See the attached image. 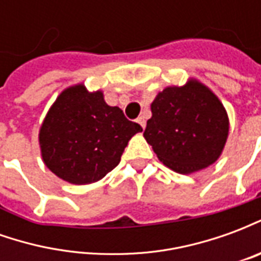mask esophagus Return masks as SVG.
<instances>
[{
	"mask_svg": "<svg viewBox=\"0 0 261 261\" xmlns=\"http://www.w3.org/2000/svg\"><path fill=\"white\" fill-rule=\"evenodd\" d=\"M137 121H138V124L141 125L142 128H145V124H147V121H145V117H144V116H140V117L137 119Z\"/></svg>",
	"mask_w": 261,
	"mask_h": 261,
	"instance_id": "esophagus-1",
	"label": "esophagus"
}]
</instances>
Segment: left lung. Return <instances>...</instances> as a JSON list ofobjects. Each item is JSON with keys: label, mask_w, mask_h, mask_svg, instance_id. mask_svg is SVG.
<instances>
[{"label": "left lung", "mask_w": 261, "mask_h": 261, "mask_svg": "<svg viewBox=\"0 0 261 261\" xmlns=\"http://www.w3.org/2000/svg\"><path fill=\"white\" fill-rule=\"evenodd\" d=\"M144 137L161 162L189 175L214 164L224 149L229 121L213 92L197 81L166 88L151 105Z\"/></svg>", "instance_id": "8db88e82"}]
</instances>
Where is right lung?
Returning <instances> with one entry per match:
<instances>
[{
    "label": "right lung",
    "mask_w": 261,
    "mask_h": 261,
    "mask_svg": "<svg viewBox=\"0 0 261 261\" xmlns=\"http://www.w3.org/2000/svg\"><path fill=\"white\" fill-rule=\"evenodd\" d=\"M142 127L112 108L102 92L84 85L65 89L48 110L39 141L48 169L72 185L100 180L120 162L130 138Z\"/></svg>",
    "instance_id": "right-lung-1"
}]
</instances>
